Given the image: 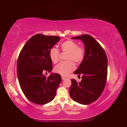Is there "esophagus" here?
<instances>
[{
	"label": "esophagus",
	"mask_w": 127,
	"mask_h": 127,
	"mask_svg": "<svg viewBox=\"0 0 127 127\" xmlns=\"http://www.w3.org/2000/svg\"><path fill=\"white\" fill-rule=\"evenodd\" d=\"M62 80H64V79H65V77H64V76H62Z\"/></svg>",
	"instance_id": "esophagus-1"
}]
</instances>
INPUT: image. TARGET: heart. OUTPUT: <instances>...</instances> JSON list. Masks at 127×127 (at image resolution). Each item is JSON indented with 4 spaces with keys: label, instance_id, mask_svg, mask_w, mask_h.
<instances>
[{
    "label": "heart",
    "instance_id": "b5f03b06",
    "mask_svg": "<svg viewBox=\"0 0 127 127\" xmlns=\"http://www.w3.org/2000/svg\"><path fill=\"white\" fill-rule=\"evenodd\" d=\"M61 50L67 52L65 60L67 61L59 63L54 67V71L57 73L62 76H67L73 71L75 68V63H80L84 60L85 51L84 47L78 46L76 42L68 40L64 42L60 45ZM49 57L54 63H57L60 59V51L56 48L53 47L49 51Z\"/></svg>",
    "mask_w": 127,
    "mask_h": 127
}]
</instances>
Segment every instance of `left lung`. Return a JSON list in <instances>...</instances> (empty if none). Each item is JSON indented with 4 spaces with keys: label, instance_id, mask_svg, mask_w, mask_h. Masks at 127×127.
Instances as JSON below:
<instances>
[{
    "label": "left lung",
    "instance_id": "8db88e82",
    "mask_svg": "<svg viewBox=\"0 0 127 127\" xmlns=\"http://www.w3.org/2000/svg\"><path fill=\"white\" fill-rule=\"evenodd\" d=\"M85 46V57L74 73L82 75L81 82L72 79L69 94L74 101L89 104L99 98L104 90L107 76V59L100 43L89 34L76 36Z\"/></svg>",
    "mask_w": 127,
    "mask_h": 127
}]
</instances>
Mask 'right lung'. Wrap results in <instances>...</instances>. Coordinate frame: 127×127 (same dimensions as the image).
<instances>
[{
    "label": "right lung",
    "mask_w": 127,
    "mask_h": 127,
    "mask_svg": "<svg viewBox=\"0 0 127 127\" xmlns=\"http://www.w3.org/2000/svg\"><path fill=\"white\" fill-rule=\"evenodd\" d=\"M60 40L59 36L35 34L26 42L19 54L17 64L19 84L32 103L45 104L54 98L62 77L59 73H51L47 78L43 73L52 70L49 51Z\"/></svg>",
    "instance_id": "add662e5"
}]
</instances>
